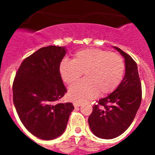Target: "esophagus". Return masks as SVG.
Returning <instances> with one entry per match:
<instances>
[{
  "instance_id": "34e87169",
  "label": "esophagus",
  "mask_w": 155,
  "mask_h": 155,
  "mask_svg": "<svg viewBox=\"0 0 155 155\" xmlns=\"http://www.w3.org/2000/svg\"><path fill=\"white\" fill-rule=\"evenodd\" d=\"M82 104L81 103H80V102H74V107H79V106H81V105Z\"/></svg>"
}]
</instances>
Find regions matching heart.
<instances>
[{"label":"heart","mask_w":155,"mask_h":155,"mask_svg":"<svg viewBox=\"0 0 155 155\" xmlns=\"http://www.w3.org/2000/svg\"><path fill=\"white\" fill-rule=\"evenodd\" d=\"M125 71L124 59L101 49H84L74 54L72 60L64 59L60 73L66 84H74L84 73L85 78L69 88V97L76 102H85L96 96L110 94L120 84Z\"/></svg>","instance_id":"b5f03b06"}]
</instances>
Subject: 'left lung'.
<instances>
[{"instance_id":"obj_1","label":"left lung","mask_w":155,"mask_h":155,"mask_svg":"<svg viewBox=\"0 0 155 155\" xmlns=\"http://www.w3.org/2000/svg\"><path fill=\"white\" fill-rule=\"evenodd\" d=\"M125 60V76L120 85L93 106L88 118L91 132L102 139H113L132 124L141 102V83L137 65L132 57L114 46Z\"/></svg>"}]
</instances>
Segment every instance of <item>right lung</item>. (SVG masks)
<instances>
[{"label": "right lung", "mask_w": 155, "mask_h": 155, "mask_svg": "<svg viewBox=\"0 0 155 155\" xmlns=\"http://www.w3.org/2000/svg\"><path fill=\"white\" fill-rule=\"evenodd\" d=\"M63 46L42 47L25 58L13 82V102L19 119L34 136L53 140L64 132L73 104L57 103L66 92L60 64Z\"/></svg>", "instance_id": "add662e5"}]
</instances>
